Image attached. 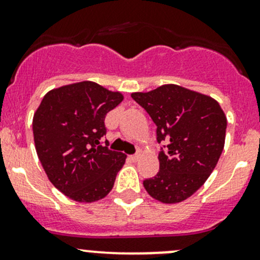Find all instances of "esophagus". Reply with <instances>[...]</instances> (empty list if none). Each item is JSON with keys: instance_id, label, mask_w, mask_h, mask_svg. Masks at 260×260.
<instances>
[{"instance_id": "obj_1", "label": "esophagus", "mask_w": 260, "mask_h": 260, "mask_svg": "<svg viewBox=\"0 0 260 260\" xmlns=\"http://www.w3.org/2000/svg\"><path fill=\"white\" fill-rule=\"evenodd\" d=\"M139 157H141V154H133V155H129V160H132V162H137L139 159Z\"/></svg>"}]
</instances>
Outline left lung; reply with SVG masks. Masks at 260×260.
<instances>
[{
  "instance_id": "8db88e82",
  "label": "left lung",
  "mask_w": 260,
  "mask_h": 260,
  "mask_svg": "<svg viewBox=\"0 0 260 260\" xmlns=\"http://www.w3.org/2000/svg\"><path fill=\"white\" fill-rule=\"evenodd\" d=\"M157 125L163 143L159 172L143 180L148 194L162 203H179L204 184L222 154L226 118L212 97L177 84L132 93Z\"/></svg>"
}]
</instances>
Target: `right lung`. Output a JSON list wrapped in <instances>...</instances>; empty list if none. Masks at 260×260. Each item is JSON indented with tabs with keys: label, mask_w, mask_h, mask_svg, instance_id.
<instances>
[{
	"label": "right lung",
	"mask_w": 260,
	"mask_h": 260,
	"mask_svg": "<svg viewBox=\"0 0 260 260\" xmlns=\"http://www.w3.org/2000/svg\"><path fill=\"white\" fill-rule=\"evenodd\" d=\"M123 101L91 81L67 84L46 93L32 128L40 162L52 184L76 202L105 198L125 162L124 153L101 144L106 114Z\"/></svg>",
	"instance_id": "right-lung-1"
}]
</instances>
